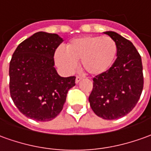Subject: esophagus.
Masks as SVG:
<instances>
[{
    "label": "esophagus",
    "mask_w": 151,
    "mask_h": 151,
    "mask_svg": "<svg viewBox=\"0 0 151 151\" xmlns=\"http://www.w3.org/2000/svg\"><path fill=\"white\" fill-rule=\"evenodd\" d=\"M81 80H82V78L81 77V76H76V83L78 84V83L81 81Z\"/></svg>",
    "instance_id": "1"
}]
</instances>
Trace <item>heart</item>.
I'll return each instance as SVG.
<instances>
[{
	"instance_id": "1",
	"label": "heart",
	"mask_w": 151,
	"mask_h": 151,
	"mask_svg": "<svg viewBox=\"0 0 151 151\" xmlns=\"http://www.w3.org/2000/svg\"><path fill=\"white\" fill-rule=\"evenodd\" d=\"M117 54V44L110 37L86 36L76 38L55 52V62L67 73L73 72L77 62L90 75L97 76L112 66Z\"/></svg>"
}]
</instances>
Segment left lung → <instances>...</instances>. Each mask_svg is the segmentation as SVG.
Wrapping results in <instances>:
<instances>
[{"mask_svg": "<svg viewBox=\"0 0 151 151\" xmlns=\"http://www.w3.org/2000/svg\"><path fill=\"white\" fill-rule=\"evenodd\" d=\"M108 34L117 44V59L107 71L93 78L89 97L97 116L113 120L129 113L141 97L144 85L141 58L132 42L113 31Z\"/></svg>", "mask_w": 151, "mask_h": 151, "instance_id": "left-lung-1", "label": "left lung"}]
</instances>
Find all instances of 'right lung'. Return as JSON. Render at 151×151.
Instances as JSON below:
<instances>
[{
	"mask_svg": "<svg viewBox=\"0 0 151 151\" xmlns=\"http://www.w3.org/2000/svg\"><path fill=\"white\" fill-rule=\"evenodd\" d=\"M63 42L56 34L38 32L19 43L10 62V92L27 117L48 122L63 109L76 77H62L54 67V53Z\"/></svg>",
	"mask_w": 151,
	"mask_h": 151,
	"instance_id": "obj_1",
	"label": "right lung"
}]
</instances>
